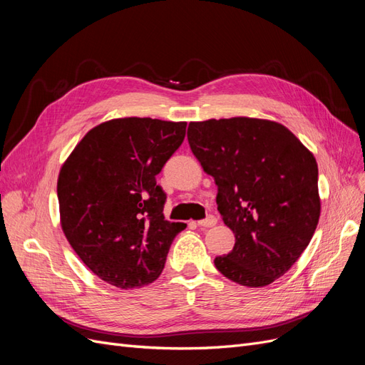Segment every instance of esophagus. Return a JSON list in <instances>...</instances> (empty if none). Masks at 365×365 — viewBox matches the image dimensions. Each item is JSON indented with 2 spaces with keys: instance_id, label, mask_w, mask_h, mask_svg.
Segmentation results:
<instances>
[{
  "instance_id": "1",
  "label": "esophagus",
  "mask_w": 365,
  "mask_h": 365,
  "mask_svg": "<svg viewBox=\"0 0 365 365\" xmlns=\"http://www.w3.org/2000/svg\"><path fill=\"white\" fill-rule=\"evenodd\" d=\"M216 224H217V217L215 215H210L205 219L197 220V225H200V227H213Z\"/></svg>"
}]
</instances>
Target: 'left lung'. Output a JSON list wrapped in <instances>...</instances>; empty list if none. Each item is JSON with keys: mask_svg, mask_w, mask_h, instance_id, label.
<instances>
[{"mask_svg": "<svg viewBox=\"0 0 365 365\" xmlns=\"http://www.w3.org/2000/svg\"><path fill=\"white\" fill-rule=\"evenodd\" d=\"M193 155L217 185L216 204L236 244L217 271L262 288L282 277L311 242L319 219L318 165L292 132L269 120L192 121Z\"/></svg>", "mask_w": 365, "mask_h": 365, "instance_id": "left-lung-1", "label": "left lung"}]
</instances>
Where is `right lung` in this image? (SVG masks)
I'll return each mask as SVG.
<instances>
[{"mask_svg": "<svg viewBox=\"0 0 365 365\" xmlns=\"http://www.w3.org/2000/svg\"><path fill=\"white\" fill-rule=\"evenodd\" d=\"M185 121L115 118L93 128L58 180L61 225L81 260L121 289L160 277L182 222L164 219L157 175L181 146Z\"/></svg>", "mask_w": 365, "mask_h": 365, "instance_id": "obj_1", "label": "right lung"}]
</instances>
